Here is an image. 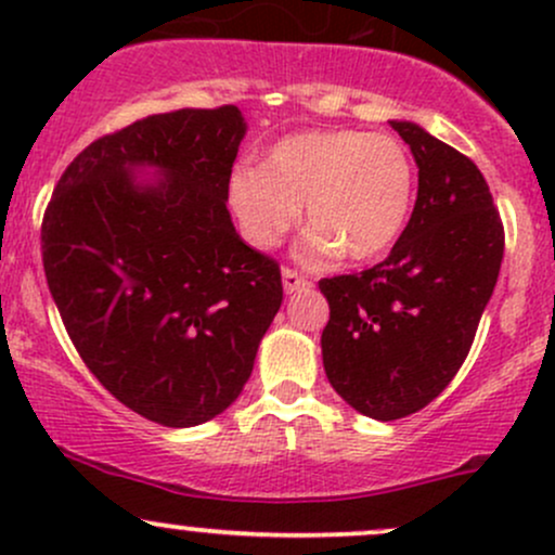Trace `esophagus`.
<instances>
[{"label": "esophagus", "instance_id": "1", "mask_svg": "<svg viewBox=\"0 0 555 555\" xmlns=\"http://www.w3.org/2000/svg\"><path fill=\"white\" fill-rule=\"evenodd\" d=\"M282 279H284V292H286V295H292V292L310 286V279L305 276V273H299L297 269H289V266H286V269L282 271Z\"/></svg>", "mask_w": 555, "mask_h": 555}]
</instances>
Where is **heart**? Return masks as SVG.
Listing matches in <instances>:
<instances>
[{
  "label": "heart",
  "mask_w": 555,
  "mask_h": 555,
  "mask_svg": "<svg viewBox=\"0 0 555 555\" xmlns=\"http://www.w3.org/2000/svg\"><path fill=\"white\" fill-rule=\"evenodd\" d=\"M229 203L250 245L269 250L305 216L302 256L349 260L386 253L415 206V164L397 138L362 130H305L273 143L263 167H237Z\"/></svg>",
  "instance_id": "1"
}]
</instances>
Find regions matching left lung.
<instances>
[{
  "label": "left lung",
  "mask_w": 555,
  "mask_h": 555,
  "mask_svg": "<svg viewBox=\"0 0 555 555\" xmlns=\"http://www.w3.org/2000/svg\"><path fill=\"white\" fill-rule=\"evenodd\" d=\"M417 162V201L386 260L321 279L323 367L373 420L428 406L460 373L503 260V224L473 158L412 122H391Z\"/></svg>",
  "instance_id": "8db88e82"
}]
</instances>
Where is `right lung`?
Listing matches in <instances>:
<instances>
[{
	"instance_id": "add662e5",
	"label": "right lung",
	"mask_w": 555,
	"mask_h": 555,
	"mask_svg": "<svg viewBox=\"0 0 555 555\" xmlns=\"http://www.w3.org/2000/svg\"><path fill=\"white\" fill-rule=\"evenodd\" d=\"M237 106L138 119L82 149L41 221V256L69 339L132 412L190 428L227 410L282 308V269L227 211ZM135 166L168 177L140 189Z\"/></svg>"
}]
</instances>
